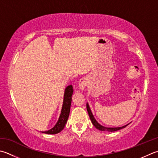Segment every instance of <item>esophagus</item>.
<instances>
[{
    "mask_svg": "<svg viewBox=\"0 0 158 158\" xmlns=\"http://www.w3.org/2000/svg\"><path fill=\"white\" fill-rule=\"evenodd\" d=\"M87 85V81H86V79L84 78H82L79 80V88L81 89V90H83L85 89V88Z\"/></svg>",
    "mask_w": 158,
    "mask_h": 158,
    "instance_id": "esophagus-1",
    "label": "esophagus"
}]
</instances>
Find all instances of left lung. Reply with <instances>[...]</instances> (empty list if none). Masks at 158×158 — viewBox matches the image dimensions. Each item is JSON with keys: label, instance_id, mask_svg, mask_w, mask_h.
I'll return each mask as SVG.
<instances>
[{"label": "left lung", "instance_id": "obj_1", "mask_svg": "<svg viewBox=\"0 0 158 158\" xmlns=\"http://www.w3.org/2000/svg\"><path fill=\"white\" fill-rule=\"evenodd\" d=\"M86 107H87V110H88V113L89 114V118H90L91 121L92 123V124L94 125V126L98 130L100 131H110V132H112V131H118L120 130V129H121L123 128H125V127L127 126L129 124L126 125L125 126H123V127H106L104 126H102L101 125H100L99 123H98L96 119L94 118V117L93 116V114H92V112H91V110L90 108L89 107V105L87 103L86 104Z\"/></svg>", "mask_w": 158, "mask_h": 158}]
</instances>
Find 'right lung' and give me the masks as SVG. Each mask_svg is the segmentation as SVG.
<instances>
[{"label": "right lung", "instance_id": "obj_1", "mask_svg": "<svg viewBox=\"0 0 158 158\" xmlns=\"http://www.w3.org/2000/svg\"><path fill=\"white\" fill-rule=\"evenodd\" d=\"M73 93V88L72 85L67 86L66 88L65 89L62 109H61V114L57 123L53 127L50 129V130L43 131L42 133H44V134H58V133H60L64 128L69 116Z\"/></svg>", "mask_w": 158, "mask_h": 158}]
</instances>
